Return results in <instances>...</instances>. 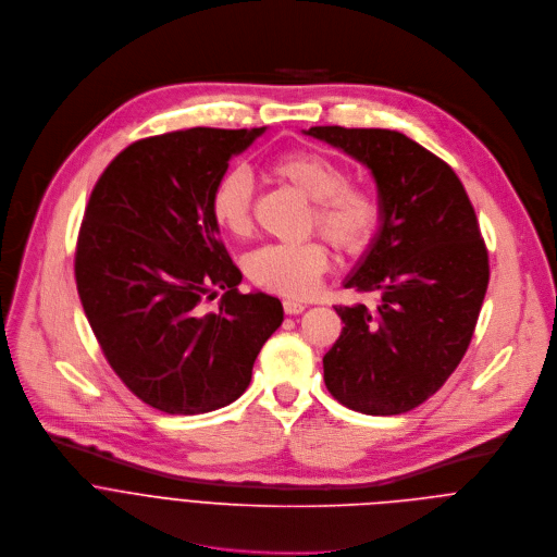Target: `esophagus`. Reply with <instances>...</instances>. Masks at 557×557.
I'll return each mask as SVG.
<instances>
[{
  "mask_svg": "<svg viewBox=\"0 0 557 557\" xmlns=\"http://www.w3.org/2000/svg\"><path fill=\"white\" fill-rule=\"evenodd\" d=\"M283 309H285L287 315H296V313L305 311V305L298 302V300H283Z\"/></svg>",
  "mask_w": 557,
  "mask_h": 557,
  "instance_id": "1",
  "label": "esophagus"
}]
</instances>
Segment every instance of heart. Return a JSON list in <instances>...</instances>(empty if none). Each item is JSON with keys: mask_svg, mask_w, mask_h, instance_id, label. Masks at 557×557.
I'll list each match as a JSON object with an SVG mask.
<instances>
[{"mask_svg": "<svg viewBox=\"0 0 557 557\" xmlns=\"http://www.w3.org/2000/svg\"><path fill=\"white\" fill-rule=\"evenodd\" d=\"M270 173L287 182L313 201L311 224L343 252H362L380 224L377 199L358 186H349L343 166L313 151H292L270 162ZM210 214L221 231L246 237L252 228V177L244 169L219 175L210 193ZM329 268V250L322 242L268 244L246 261L255 285L278 296H309Z\"/></svg>", "mask_w": 557, "mask_h": 557, "instance_id": "b5f03b06", "label": "heart"}]
</instances>
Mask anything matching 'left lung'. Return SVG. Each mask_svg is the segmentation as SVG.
I'll return each mask as SVG.
<instances>
[{
    "mask_svg": "<svg viewBox=\"0 0 557 557\" xmlns=\"http://www.w3.org/2000/svg\"><path fill=\"white\" fill-rule=\"evenodd\" d=\"M364 164L380 226L345 287L375 309L336 307L341 338L322 358L329 393L364 414H401L434 395L463 360L490 283L476 212L457 173L391 129L302 132Z\"/></svg>",
    "mask_w": 557,
    "mask_h": 557,
    "instance_id": "8db88e82",
    "label": "left lung"
}]
</instances>
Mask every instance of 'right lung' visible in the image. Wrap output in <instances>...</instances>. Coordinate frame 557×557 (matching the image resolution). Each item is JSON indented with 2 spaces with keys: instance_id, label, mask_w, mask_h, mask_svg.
I'll use <instances>...</instances> for the list:
<instances>
[{
  "instance_id": "add662e5",
  "label": "right lung",
  "mask_w": 557,
  "mask_h": 557,
  "mask_svg": "<svg viewBox=\"0 0 557 557\" xmlns=\"http://www.w3.org/2000/svg\"><path fill=\"white\" fill-rule=\"evenodd\" d=\"M265 127H193L129 145L96 182L76 244V287L116 375L145 404L199 414L239 399L283 322L278 298L242 294L210 193ZM227 289L219 312L200 300Z\"/></svg>"
}]
</instances>
